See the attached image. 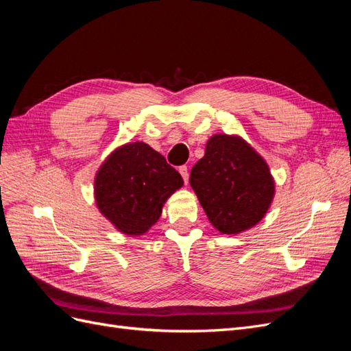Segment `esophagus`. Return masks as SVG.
<instances>
[{"label": "esophagus", "mask_w": 351, "mask_h": 351, "mask_svg": "<svg viewBox=\"0 0 351 351\" xmlns=\"http://www.w3.org/2000/svg\"><path fill=\"white\" fill-rule=\"evenodd\" d=\"M178 171H180V174H182V177H183V180H184V183L187 184V182H189V171H187V167L186 165H182L178 168Z\"/></svg>", "instance_id": "esophagus-1"}]
</instances>
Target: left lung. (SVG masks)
<instances>
[{
    "mask_svg": "<svg viewBox=\"0 0 351 351\" xmlns=\"http://www.w3.org/2000/svg\"><path fill=\"white\" fill-rule=\"evenodd\" d=\"M190 186L222 234L249 230L269 209L275 184L265 159L239 136L215 134L190 173Z\"/></svg>",
    "mask_w": 351,
    "mask_h": 351,
    "instance_id": "left-lung-1",
    "label": "left lung"
}]
</instances>
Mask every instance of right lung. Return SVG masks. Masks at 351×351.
Returning <instances> with one entry per match:
<instances>
[{
  "label": "right lung",
  "instance_id": "1",
  "mask_svg": "<svg viewBox=\"0 0 351 351\" xmlns=\"http://www.w3.org/2000/svg\"><path fill=\"white\" fill-rule=\"evenodd\" d=\"M183 186L167 159L143 142L115 149L95 177L101 214L129 236H142L161 217L165 200Z\"/></svg>",
  "mask_w": 351,
  "mask_h": 351
}]
</instances>
